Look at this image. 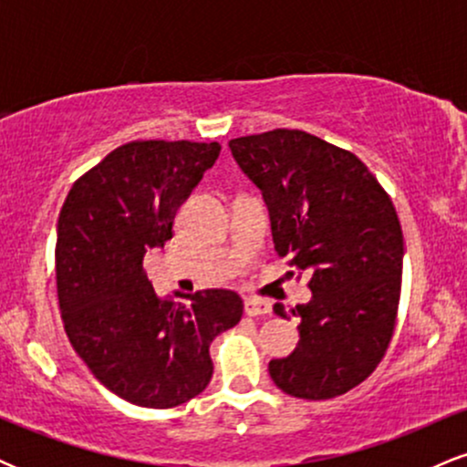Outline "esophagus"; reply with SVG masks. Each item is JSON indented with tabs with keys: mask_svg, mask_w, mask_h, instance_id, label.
Returning <instances> with one entry per match:
<instances>
[{
	"mask_svg": "<svg viewBox=\"0 0 467 467\" xmlns=\"http://www.w3.org/2000/svg\"><path fill=\"white\" fill-rule=\"evenodd\" d=\"M244 312L248 316H267L272 314V305L264 298H245Z\"/></svg>",
	"mask_w": 467,
	"mask_h": 467,
	"instance_id": "34e87169",
	"label": "esophagus"
}]
</instances>
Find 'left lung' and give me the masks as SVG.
Returning <instances> with one entry per match:
<instances>
[{
  "label": "left lung",
  "mask_w": 467,
  "mask_h": 467,
  "mask_svg": "<svg viewBox=\"0 0 467 467\" xmlns=\"http://www.w3.org/2000/svg\"><path fill=\"white\" fill-rule=\"evenodd\" d=\"M228 147L264 192L278 256L309 275L312 301L289 309L301 340L270 362L272 379L292 398L345 395L382 362L398 323L404 234L393 202L360 158L307 131ZM275 312L287 318L283 305Z\"/></svg>",
  "instance_id": "obj_1"
}]
</instances>
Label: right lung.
<instances>
[{"mask_svg": "<svg viewBox=\"0 0 467 467\" xmlns=\"http://www.w3.org/2000/svg\"><path fill=\"white\" fill-rule=\"evenodd\" d=\"M219 151V142H127L74 182L58 215L66 334L103 387L144 409L200 395L213 378V337L244 314L230 289L160 298L142 270L144 254L173 237L175 211Z\"/></svg>", "mask_w": 467, "mask_h": 467, "instance_id": "right-lung-1", "label": "right lung"}]
</instances>
